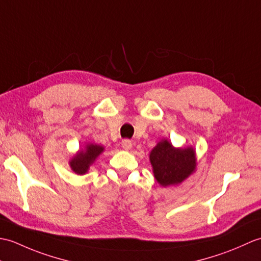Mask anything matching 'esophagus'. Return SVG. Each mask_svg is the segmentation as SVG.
<instances>
[{
	"label": "esophagus",
	"instance_id": "1",
	"mask_svg": "<svg viewBox=\"0 0 261 261\" xmlns=\"http://www.w3.org/2000/svg\"><path fill=\"white\" fill-rule=\"evenodd\" d=\"M121 146L124 149V150H130V149L132 148V142L130 140L124 139V140H122Z\"/></svg>",
	"mask_w": 261,
	"mask_h": 261
}]
</instances>
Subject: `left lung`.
Returning <instances> with one entry per match:
<instances>
[{"instance_id":"left-lung-1","label":"left lung","mask_w":261,"mask_h":261,"mask_svg":"<svg viewBox=\"0 0 261 261\" xmlns=\"http://www.w3.org/2000/svg\"><path fill=\"white\" fill-rule=\"evenodd\" d=\"M154 179L162 187L177 186L196 170V152L192 146L174 147L162 139L149 153Z\"/></svg>"}]
</instances>
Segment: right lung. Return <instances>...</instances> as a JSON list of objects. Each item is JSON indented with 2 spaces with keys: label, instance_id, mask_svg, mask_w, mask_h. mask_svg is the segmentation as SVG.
<instances>
[{
  "label": "right lung",
  "instance_id": "right-lung-1",
  "mask_svg": "<svg viewBox=\"0 0 261 261\" xmlns=\"http://www.w3.org/2000/svg\"><path fill=\"white\" fill-rule=\"evenodd\" d=\"M105 148L97 143L88 142L84 148L80 149L73 157L69 159L68 165L76 175H85L88 173L91 166L96 162L99 154L104 152Z\"/></svg>",
  "mask_w": 261,
  "mask_h": 261
}]
</instances>
